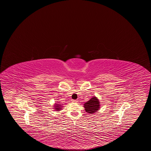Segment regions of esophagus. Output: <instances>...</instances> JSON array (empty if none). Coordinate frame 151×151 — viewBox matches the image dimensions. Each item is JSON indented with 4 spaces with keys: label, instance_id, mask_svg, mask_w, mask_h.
Wrapping results in <instances>:
<instances>
[{
    "label": "esophagus",
    "instance_id": "obj_1",
    "mask_svg": "<svg viewBox=\"0 0 151 151\" xmlns=\"http://www.w3.org/2000/svg\"><path fill=\"white\" fill-rule=\"evenodd\" d=\"M71 101H72V102H73V103H76V102H78V100H72Z\"/></svg>",
    "mask_w": 151,
    "mask_h": 151
}]
</instances>
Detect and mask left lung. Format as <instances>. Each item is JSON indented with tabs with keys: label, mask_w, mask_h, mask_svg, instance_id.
Instances as JSON below:
<instances>
[{
	"label": "left lung",
	"mask_w": 151,
	"mask_h": 151,
	"mask_svg": "<svg viewBox=\"0 0 151 151\" xmlns=\"http://www.w3.org/2000/svg\"><path fill=\"white\" fill-rule=\"evenodd\" d=\"M83 107L87 113L93 114L100 109V101L96 97L93 96L89 101L84 104Z\"/></svg>",
	"instance_id": "obj_1"
}]
</instances>
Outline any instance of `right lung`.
Wrapping results in <instances>:
<instances>
[{
  "label": "right lung",
  "instance_id": "1",
  "mask_svg": "<svg viewBox=\"0 0 151 151\" xmlns=\"http://www.w3.org/2000/svg\"><path fill=\"white\" fill-rule=\"evenodd\" d=\"M61 105L60 104H58V103L55 104H54V107H55V108H54L55 109L54 111H61Z\"/></svg>",
  "mask_w": 151,
  "mask_h": 151
}]
</instances>
